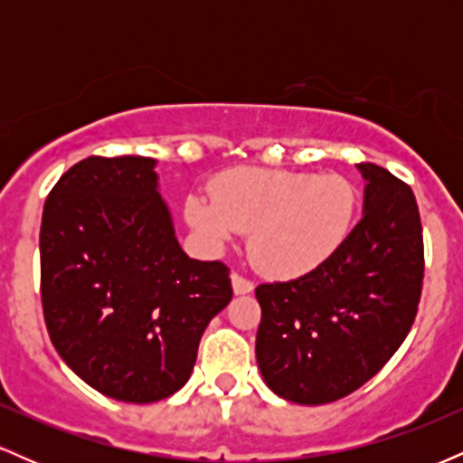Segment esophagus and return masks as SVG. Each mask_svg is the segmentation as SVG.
Instances as JSON below:
<instances>
[{"instance_id":"1","label":"esophagus","mask_w":463,"mask_h":463,"mask_svg":"<svg viewBox=\"0 0 463 463\" xmlns=\"http://www.w3.org/2000/svg\"><path fill=\"white\" fill-rule=\"evenodd\" d=\"M231 280H232V289H235V294H250V291L254 289L252 280L246 279V276H241L239 272H232Z\"/></svg>"}]
</instances>
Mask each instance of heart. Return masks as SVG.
Instances as JSON below:
<instances>
[{"mask_svg":"<svg viewBox=\"0 0 463 463\" xmlns=\"http://www.w3.org/2000/svg\"><path fill=\"white\" fill-rule=\"evenodd\" d=\"M211 200L191 195L187 222L213 246L250 232V257L265 274L294 279L331 259L357 213V191L337 174L239 167L211 183Z\"/></svg>","mask_w":463,"mask_h":463,"instance_id":"b5f03b06","label":"heart"}]
</instances>
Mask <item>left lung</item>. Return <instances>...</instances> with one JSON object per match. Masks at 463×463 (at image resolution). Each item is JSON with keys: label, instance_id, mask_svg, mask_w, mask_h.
I'll return each instance as SVG.
<instances>
[{"label": "left lung", "instance_id": "obj_1", "mask_svg": "<svg viewBox=\"0 0 463 463\" xmlns=\"http://www.w3.org/2000/svg\"><path fill=\"white\" fill-rule=\"evenodd\" d=\"M365 213L320 268L254 289L261 305L257 361L274 394L324 405L368 383L405 342L424 279L411 187L361 163Z\"/></svg>", "mask_w": 463, "mask_h": 463}]
</instances>
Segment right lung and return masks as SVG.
I'll return each instance as SVG.
<instances>
[{
	"mask_svg": "<svg viewBox=\"0 0 463 463\" xmlns=\"http://www.w3.org/2000/svg\"><path fill=\"white\" fill-rule=\"evenodd\" d=\"M41 302L52 344L84 383L154 402L189 381L231 269L189 259L156 191L154 158L89 156L47 195Z\"/></svg>",
	"mask_w": 463,
	"mask_h": 463,
	"instance_id": "1",
	"label": "right lung"
}]
</instances>
